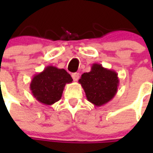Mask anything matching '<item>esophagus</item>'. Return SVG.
<instances>
[{
    "label": "esophagus",
    "mask_w": 153,
    "mask_h": 153,
    "mask_svg": "<svg viewBox=\"0 0 153 153\" xmlns=\"http://www.w3.org/2000/svg\"><path fill=\"white\" fill-rule=\"evenodd\" d=\"M72 79L74 80V82H76L79 80V73H74V74H72Z\"/></svg>",
    "instance_id": "1"
}]
</instances>
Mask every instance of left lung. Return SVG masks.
Listing matches in <instances>:
<instances>
[{
  "mask_svg": "<svg viewBox=\"0 0 153 153\" xmlns=\"http://www.w3.org/2000/svg\"><path fill=\"white\" fill-rule=\"evenodd\" d=\"M86 98L96 106H102L116 95L119 79L116 71L94 63L90 72L82 74L79 80Z\"/></svg>",
  "mask_w": 153,
  "mask_h": 153,
  "instance_id": "obj_1",
  "label": "left lung"
}]
</instances>
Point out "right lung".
Masks as SVG:
<instances>
[{
    "label": "right lung",
    "instance_id": "right-lung-1",
    "mask_svg": "<svg viewBox=\"0 0 153 153\" xmlns=\"http://www.w3.org/2000/svg\"><path fill=\"white\" fill-rule=\"evenodd\" d=\"M73 81L64 69L48 66L39 74H35L30 83V90L37 101L51 105L62 97L66 84Z\"/></svg>",
    "mask_w": 153,
    "mask_h": 153
}]
</instances>
